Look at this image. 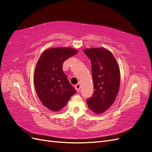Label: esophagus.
<instances>
[{
    "mask_svg": "<svg viewBox=\"0 0 152 152\" xmlns=\"http://www.w3.org/2000/svg\"><path fill=\"white\" fill-rule=\"evenodd\" d=\"M75 89H76L77 91H79L80 90V82H79V83L75 85Z\"/></svg>",
    "mask_w": 152,
    "mask_h": 152,
    "instance_id": "34e87169",
    "label": "esophagus"
}]
</instances>
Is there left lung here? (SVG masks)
I'll return each mask as SVG.
<instances>
[{
    "label": "left lung",
    "instance_id": "left-lung-1",
    "mask_svg": "<svg viewBox=\"0 0 152 152\" xmlns=\"http://www.w3.org/2000/svg\"><path fill=\"white\" fill-rule=\"evenodd\" d=\"M83 50L91 62L94 89L93 96L87 99V104L94 113H102L116 99L120 87V70L110 50L103 48Z\"/></svg>",
    "mask_w": 152,
    "mask_h": 152
}]
</instances>
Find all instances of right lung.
I'll return each mask as SVG.
<instances>
[{"label":"right lung","instance_id":"1","mask_svg":"<svg viewBox=\"0 0 152 152\" xmlns=\"http://www.w3.org/2000/svg\"><path fill=\"white\" fill-rule=\"evenodd\" d=\"M77 53L70 48H49L37 63L34 73L37 94L45 107L53 112L62 109L77 92L63 71V63Z\"/></svg>","mask_w":152,"mask_h":152}]
</instances>
